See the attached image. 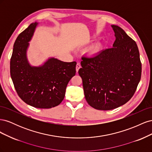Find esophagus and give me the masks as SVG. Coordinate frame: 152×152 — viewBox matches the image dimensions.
I'll use <instances>...</instances> for the list:
<instances>
[{"instance_id":"34e87169","label":"esophagus","mask_w":152,"mask_h":152,"mask_svg":"<svg viewBox=\"0 0 152 152\" xmlns=\"http://www.w3.org/2000/svg\"><path fill=\"white\" fill-rule=\"evenodd\" d=\"M80 66H80V64L79 63H77V65H76V71H77V72H78V71H79Z\"/></svg>"}]
</instances>
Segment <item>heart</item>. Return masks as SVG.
<instances>
[{
  "label": "heart",
  "instance_id": "b5f03b06",
  "mask_svg": "<svg viewBox=\"0 0 152 152\" xmlns=\"http://www.w3.org/2000/svg\"><path fill=\"white\" fill-rule=\"evenodd\" d=\"M100 49V45L99 44H96L91 46L89 49V52L91 54H95L96 53H98L99 52V50Z\"/></svg>",
  "mask_w": 152,
  "mask_h": 152
}]
</instances>
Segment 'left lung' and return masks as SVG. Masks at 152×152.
I'll return each mask as SVG.
<instances>
[{"label": "left lung", "instance_id": "left-lung-1", "mask_svg": "<svg viewBox=\"0 0 152 152\" xmlns=\"http://www.w3.org/2000/svg\"><path fill=\"white\" fill-rule=\"evenodd\" d=\"M112 27L116 38L113 48L93 57H82L79 70L87 102L99 110H113L126 103L134 95L141 76L136 42L121 27Z\"/></svg>", "mask_w": 152, "mask_h": 152}]
</instances>
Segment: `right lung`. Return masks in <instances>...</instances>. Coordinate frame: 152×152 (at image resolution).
Here are the masks:
<instances>
[{
	"label": "right lung",
	"mask_w": 152,
	"mask_h": 152,
	"mask_svg": "<svg viewBox=\"0 0 152 152\" xmlns=\"http://www.w3.org/2000/svg\"><path fill=\"white\" fill-rule=\"evenodd\" d=\"M38 23L30 24L18 36L10 61L14 86L25 103L37 108H50L65 98L68 82L75 75V61L63 62L50 58L42 65L32 66L26 51Z\"/></svg>",
	"instance_id": "right-lung-1"
}]
</instances>
